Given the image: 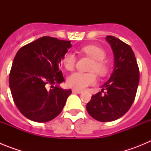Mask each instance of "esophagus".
I'll return each instance as SVG.
<instances>
[{"label":"esophagus","mask_w":151,"mask_h":151,"mask_svg":"<svg viewBox=\"0 0 151 151\" xmlns=\"http://www.w3.org/2000/svg\"><path fill=\"white\" fill-rule=\"evenodd\" d=\"M73 92L74 94H81L82 93V91H79V90H77V89H73Z\"/></svg>","instance_id":"obj_1"}]
</instances>
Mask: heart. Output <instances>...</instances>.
Here are the masks:
<instances>
[{"mask_svg":"<svg viewBox=\"0 0 151 151\" xmlns=\"http://www.w3.org/2000/svg\"><path fill=\"white\" fill-rule=\"evenodd\" d=\"M82 53L91 57V62L88 73L76 72L71 74L67 78L69 86L78 90H83L90 85H93L97 82L96 73L101 76H104L110 70V63L105 60L106 53L102 47L94 45H88L80 48ZM64 67L68 71H73L76 66V57L72 52H66L62 58Z\"/></svg>","mask_w":151,"mask_h":151,"instance_id":"obj_1","label":"heart"}]
</instances>
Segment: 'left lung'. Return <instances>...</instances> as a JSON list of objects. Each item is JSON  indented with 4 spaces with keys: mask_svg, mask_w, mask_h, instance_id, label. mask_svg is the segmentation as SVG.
Returning a JSON list of instances; mask_svg holds the SVG:
<instances>
[{
    "mask_svg": "<svg viewBox=\"0 0 151 151\" xmlns=\"http://www.w3.org/2000/svg\"><path fill=\"white\" fill-rule=\"evenodd\" d=\"M114 54V69L110 79L101 91L92 95L86 109L91 117L100 122H110L120 118L130 109L135 98L139 69L132 49L114 36L106 37Z\"/></svg>",
    "mask_w": 151,
    "mask_h": 151,
    "instance_id": "left-lung-1",
    "label": "left lung"
}]
</instances>
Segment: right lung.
Masks as SVG:
<instances>
[{"label":"right lung","instance_id":"obj_1","mask_svg":"<svg viewBox=\"0 0 151 151\" xmlns=\"http://www.w3.org/2000/svg\"><path fill=\"white\" fill-rule=\"evenodd\" d=\"M71 41L44 36L22 47L16 54L9 85L16 106L24 116L46 122L59 115L71 89L54 86L64 81L59 69ZM51 85V89L48 87Z\"/></svg>","mask_w":151,"mask_h":151}]
</instances>
